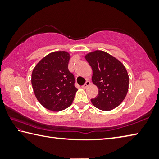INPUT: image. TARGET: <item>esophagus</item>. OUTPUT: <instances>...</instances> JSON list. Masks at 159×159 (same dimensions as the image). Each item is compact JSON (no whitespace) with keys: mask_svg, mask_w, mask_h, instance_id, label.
<instances>
[{"mask_svg":"<svg viewBox=\"0 0 159 159\" xmlns=\"http://www.w3.org/2000/svg\"><path fill=\"white\" fill-rule=\"evenodd\" d=\"M90 85V81H86V83H85V84L82 86V88H84V89H85V88H87Z\"/></svg>","mask_w":159,"mask_h":159,"instance_id":"34e87169","label":"esophagus"}]
</instances>
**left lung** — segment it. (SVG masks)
I'll list each match as a JSON object with an SVG mask.
<instances>
[{
    "label": "left lung",
    "mask_w": 159,
    "mask_h": 159,
    "mask_svg": "<svg viewBox=\"0 0 159 159\" xmlns=\"http://www.w3.org/2000/svg\"><path fill=\"white\" fill-rule=\"evenodd\" d=\"M93 70L92 80L99 89L91 102L102 111H111L124 100L129 87V76L125 66L104 51L95 50L85 55Z\"/></svg>",
    "instance_id": "8db88e82"
}]
</instances>
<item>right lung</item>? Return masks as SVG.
<instances>
[{"mask_svg": "<svg viewBox=\"0 0 159 159\" xmlns=\"http://www.w3.org/2000/svg\"><path fill=\"white\" fill-rule=\"evenodd\" d=\"M69 60L68 52L55 51L40 60L32 71L35 96L50 111H60L69 107L78 90L74 75L68 69Z\"/></svg>", "mask_w": 159, "mask_h": 159, "instance_id": "add662e5", "label": "right lung"}]
</instances>
